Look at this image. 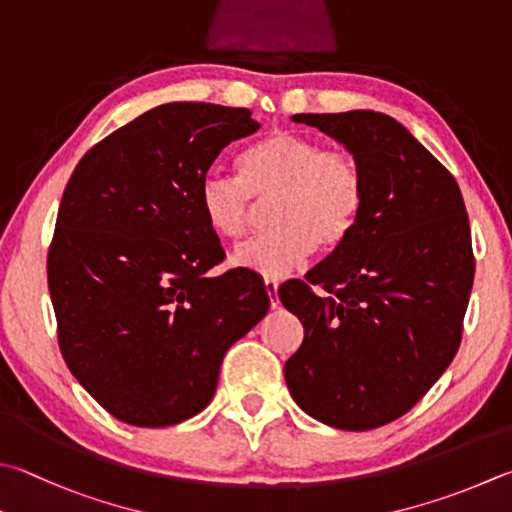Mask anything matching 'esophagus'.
<instances>
[{"instance_id": "esophagus-1", "label": "esophagus", "mask_w": 512, "mask_h": 512, "mask_svg": "<svg viewBox=\"0 0 512 512\" xmlns=\"http://www.w3.org/2000/svg\"><path fill=\"white\" fill-rule=\"evenodd\" d=\"M264 288H266L268 302H271L273 309H277V304H280V300H277V282L275 280H264Z\"/></svg>"}]
</instances>
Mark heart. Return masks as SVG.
Listing matches in <instances>:
<instances>
[{"label":"heart","instance_id":"1","mask_svg":"<svg viewBox=\"0 0 512 512\" xmlns=\"http://www.w3.org/2000/svg\"><path fill=\"white\" fill-rule=\"evenodd\" d=\"M271 228L235 248L232 262L266 280H280L313 253L345 246L365 212V174L351 154L327 150L318 138L275 132L250 145L239 176L219 167L201 176L197 201L210 230L237 239L266 203Z\"/></svg>","mask_w":512,"mask_h":512}]
</instances>
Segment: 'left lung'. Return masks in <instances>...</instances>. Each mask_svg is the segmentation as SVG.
I'll return each instance as SVG.
<instances>
[{"label": "left lung", "mask_w": 512, "mask_h": 512, "mask_svg": "<svg viewBox=\"0 0 512 512\" xmlns=\"http://www.w3.org/2000/svg\"><path fill=\"white\" fill-rule=\"evenodd\" d=\"M293 120L347 147L367 199L347 244L277 291L304 327L286 385L318 421L374 430L410 412L461 345L475 280L466 203L454 176L392 116L356 109Z\"/></svg>", "instance_id": "8db88e82"}]
</instances>
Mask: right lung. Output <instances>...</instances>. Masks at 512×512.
<instances>
[{
  "label": "right lung",
  "mask_w": 512,
  "mask_h": 512,
  "mask_svg": "<svg viewBox=\"0 0 512 512\" xmlns=\"http://www.w3.org/2000/svg\"><path fill=\"white\" fill-rule=\"evenodd\" d=\"M257 129L244 107L167 102L91 147L64 188L46 259L60 351L118 421L199 414L268 311L253 271L208 275L226 253L197 201L221 150Z\"/></svg>",
  "instance_id": "obj_1"
}]
</instances>
